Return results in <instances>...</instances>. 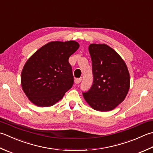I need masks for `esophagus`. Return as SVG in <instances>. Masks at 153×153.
<instances>
[{"label": "esophagus", "instance_id": "34e87169", "mask_svg": "<svg viewBox=\"0 0 153 153\" xmlns=\"http://www.w3.org/2000/svg\"><path fill=\"white\" fill-rule=\"evenodd\" d=\"M82 78H76L74 80V82L75 83H76V84H78V83H79L81 82H82Z\"/></svg>", "mask_w": 153, "mask_h": 153}]
</instances>
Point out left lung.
I'll list each match as a JSON object with an SVG mask.
<instances>
[{"mask_svg": "<svg viewBox=\"0 0 153 153\" xmlns=\"http://www.w3.org/2000/svg\"><path fill=\"white\" fill-rule=\"evenodd\" d=\"M89 52L92 61L94 82L83 93L86 102L95 110L109 111L126 97L130 76L126 64L117 52L105 44H91Z\"/></svg>", "mask_w": 153, "mask_h": 153, "instance_id": "8db88e82", "label": "left lung"}]
</instances>
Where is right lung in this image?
<instances>
[{
	"label": "right lung",
	"instance_id": "obj_1",
	"mask_svg": "<svg viewBox=\"0 0 153 153\" xmlns=\"http://www.w3.org/2000/svg\"><path fill=\"white\" fill-rule=\"evenodd\" d=\"M76 41H53L38 49L24 65L21 85L28 100L38 107H50L74 84L69 58L79 48Z\"/></svg>",
	"mask_w": 153,
	"mask_h": 153
}]
</instances>
